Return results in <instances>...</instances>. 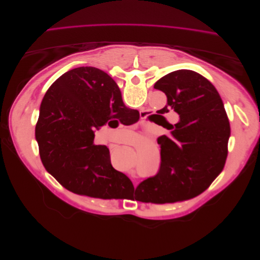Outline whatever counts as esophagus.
<instances>
[{
    "instance_id": "34e87169",
    "label": "esophagus",
    "mask_w": 260,
    "mask_h": 260,
    "mask_svg": "<svg viewBox=\"0 0 260 260\" xmlns=\"http://www.w3.org/2000/svg\"><path fill=\"white\" fill-rule=\"evenodd\" d=\"M141 116H142V119H145V118L147 117V114H146V112H142V113H141Z\"/></svg>"
}]
</instances>
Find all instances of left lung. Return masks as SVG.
Instances as JSON below:
<instances>
[{
    "mask_svg": "<svg viewBox=\"0 0 260 260\" xmlns=\"http://www.w3.org/2000/svg\"><path fill=\"white\" fill-rule=\"evenodd\" d=\"M154 89L167 96L160 114L175 111L180 119L171 126L170 137L157 139L159 169L138 186L141 201L187 200L208 188L223 169L231 132L229 118L215 86L197 72H171L155 82Z\"/></svg>",
    "mask_w": 260,
    "mask_h": 260,
    "instance_id": "8db88e82",
    "label": "left lung"
}]
</instances>
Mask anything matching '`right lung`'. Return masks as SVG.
Here are the masks:
<instances>
[{"label":"right lung","mask_w":260,"mask_h":260,"mask_svg":"<svg viewBox=\"0 0 260 260\" xmlns=\"http://www.w3.org/2000/svg\"><path fill=\"white\" fill-rule=\"evenodd\" d=\"M130 113L104 71L81 67L64 73L45 93L36 125L45 169L78 194L118 199L121 189L133 190L130 179L111 165L107 146L94 145L95 130L112 118L123 121Z\"/></svg>","instance_id":"1"}]
</instances>
